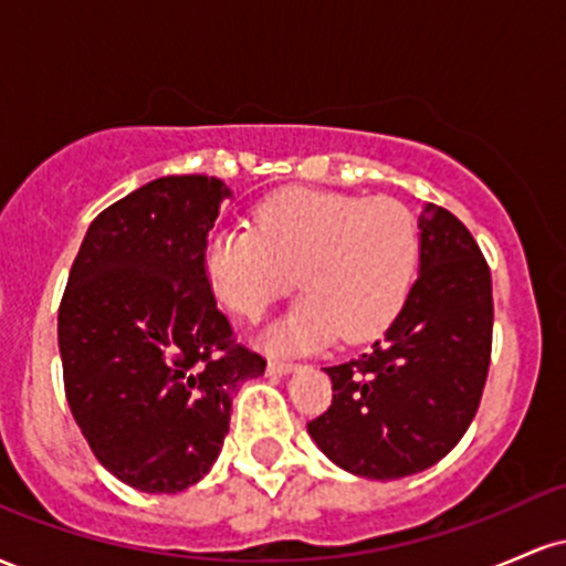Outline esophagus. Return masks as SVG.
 I'll return each mask as SVG.
<instances>
[{"mask_svg":"<svg viewBox=\"0 0 566 566\" xmlns=\"http://www.w3.org/2000/svg\"><path fill=\"white\" fill-rule=\"evenodd\" d=\"M295 365L292 361H284V359H269V375H276V378H282V375H290Z\"/></svg>","mask_w":566,"mask_h":566,"instance_id":"1","label":"esophagus"}]
</instances>
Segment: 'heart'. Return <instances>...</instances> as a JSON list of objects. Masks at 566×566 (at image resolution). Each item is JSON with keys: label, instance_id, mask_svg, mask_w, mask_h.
I'll return each mask as SVG.
<instances>
[{"label": "heart", "instance_id": "1", "mask_svg": "<svg viewBox=\"0 0 566 566\" xmlns=\"http://www.w3.org/2000/svg\"><path fill=\"white\" fill-rule=\"evenodd\" d=\"M255 229H218L205 269L220 303L261 319L292 287L305 295L265 333L271 348L308 350L380 335L405 305L418 271V223L399 201L319 188H282L261 201Z\"/></svg>", "mask_w": 566, "mask_h": 566}]
</instances>
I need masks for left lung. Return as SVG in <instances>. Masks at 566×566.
<instances>
[{
  "label": "left lung",
  "mask_w": 566,
  "mask_h": 566,
  "mask_svg": "<svg viewBox=\"0 0 566 566\" xmlns=\"http://www.w3.org/2000/svg\"><path fill=\"white\" fill-rule=\"evenodd\" d=\"M420 274L367 354L324 367L333 405L308 423L343 471L401 479L431 469L469 431L492 350V279L471 231L437 205L418 218Z\"/></svg>",
  "instance_id": "left-lung-1"
}]
</instances>
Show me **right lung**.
<instances>
[{
    "instance_id": "obj_1",
    "label": "right lung",
    "mask_w": 566,
    "mask_h": 566,
    "mask_svg": "<svg viewBox=\"0 0 566 566\" xmlns=\"http://www.w3.org/2000/svg\"><path fill=\"white\" fill-rule=\"evenodd\" d=\"M223 180L167 175L90 223L57 311L66 399L90 450L140 492H184L218 460L233 391L265 373L233 346L205 269Z\"/></svg>"
}]
</instances>
